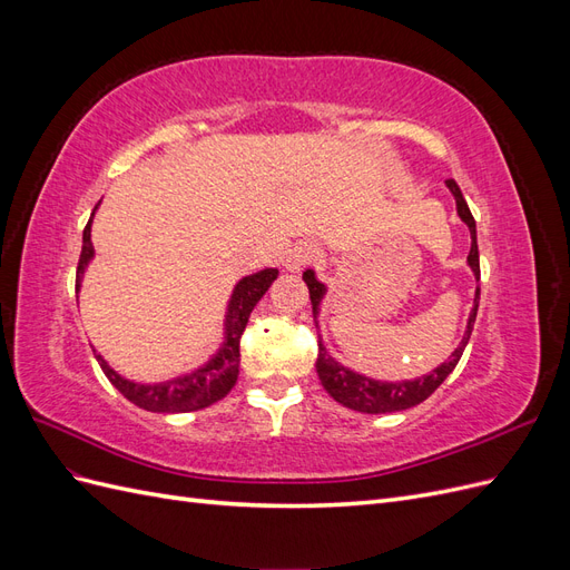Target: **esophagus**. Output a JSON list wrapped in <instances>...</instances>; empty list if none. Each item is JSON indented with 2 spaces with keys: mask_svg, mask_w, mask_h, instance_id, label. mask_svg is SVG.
Returning <instances> with one entry per match:
<instances>
[{
  "mask_svg": "<svg viewBox=\"0 0 570 570\" xmlns=\"http://www.w3.org/2000/svg\"><path fill=\"white\" fill-rule=\"evenodd\" d=\"M316 258H318L316 245L299 243V245H295V247H292V249L287 252V256H285V268H287V271H302L304 266L314 264Z\"/></svg>",
  "mask_w": 570,
  "mask_h": 570,
  "instance_id": "esophagus-1",
  "label": "esophagus"
}]
</instances>
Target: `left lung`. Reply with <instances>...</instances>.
Wrapping results in <instances>:
<instances>
[{
	"instance_id": "left-lung-1",
	"label": "left lung",
	"mask_w": 570,
	"mask_h": 570,
	"mask_svg": "<svg viewBox=\"0 0 570 570\" xmlns=\"http://www.w3.org/2000/svg\"><path fill=\"white\" fill-rule=\"evenodd\" d=\"M446 187L456 199V214L459 218L469 226L471 230V252H469V266L475 275V281L480 278V256H478V237H475V218L465 204L461 189L454 180H446ZM304 283L308 287V299H312V308H314V323L318 325V314H321V302L325 297V285L316 278V273L308 268L304 271ZM478 299H480V287L475 289V299H473V308L469 316V325H465L463 340L459 342V347L452 352L450 361H444L438 368L430 371L428 375L413 377V381H400V383H383V381H373L368 375H361L356 371H350L347 366H342L340 361H335L327 350L323 347V342H318V358H316V371H318V381L325 387V392L333 396L335 402H340L342 406L361 411V413H392V411H404L416 406L421 402H425L430 394H433L442 383L444 377L450 375L459 358L465 350V344L471 340L473 333V323L478 316Z\"/></svg>"
}]
</instances>
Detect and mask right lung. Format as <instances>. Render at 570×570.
Here are the masks:
<instances>
[{
	"label": "right lung",
	"mask_w": 570,
	"mask_h": 570,
	"mask_svg": "<svg viewBox=\"0 0 570 570\" xmlns=\"http://www.w3.org/2000/svg\"><path fill=\"white\" fill-rule=\"evenodd\" d=\"M99 206V204H97ZM95 206V212H97ZM95 212L88 220V226L82 230V252H80V262L76 271V295L80 292L82 283V273L88 268L95 256L92 247V218ZM278 278V268H264L258 273L247 275V278L239 281L233 289L230 302H228V312L226 321H223V344L220 350L206 361L204 366L183 373L178 377H170L166 383H154V385H142V383H132L128 377L118 375L101 354L95 352L101 371L109 377V383L126 396L128 402L135 406H140L145 411L154 413H185V411H199L212 406L214 402L223 400L235 383H237V373H239V337H243L252 308L258 304L266 295V289L271 283Z\"/></svg>",
	"instance_id": "right-lung-1"
}]
</instances>
